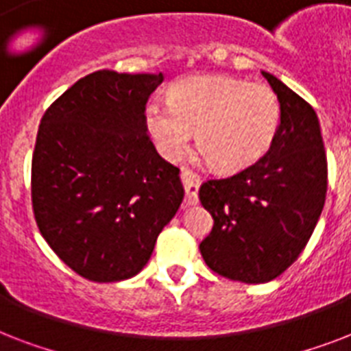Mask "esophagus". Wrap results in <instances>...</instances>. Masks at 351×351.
<instances>
[{
	"label": "esophagus",
	"mask_w": 351,
	"mask_h": 351,
	"mask_svg": "<svg viewBox=\"0 0 351 351\" xmlns=\"http://www.w3.org/2000/svg\"><path fill=\"white\" fill-rule=\"evenodd\" d=\"M182 186H184V191H186V202L187 204H197L198 200V187L202 184V178L193 173L191 169H182L180 173Z\"/></svg>",
	"instance_id": "1"
}]
</instances>
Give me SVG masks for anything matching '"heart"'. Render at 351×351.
I'll use <instances>...</instances> for the list:
<instances>
[{"label": "heart", "mask_w": 351, "mask_h": 351, "mask_svg": "<svg viewBox=\"0 0 351 351\" xmlns=\"http://www.w3.org/2000/svg\"><path fill=\"white\" fill-rule=\"evenodd\" d=\"M167 100L149 104L145 125L169 160L186 153L197 131L198 147L215 169H245L269 151L280 127L275 90L242 78L187 76L171 87Z\"/></svg>", "instance_id": "b5f03b06"}]
</instances>
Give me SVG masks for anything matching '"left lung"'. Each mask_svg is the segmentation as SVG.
<instances>
[{"label": "left lung", "instance_id": "left-lung-1", "mask_svg": "<svg viewBox=\"0 0 351 351\" xmlns=\"http://www.w3.org/2000/svg\"><path fill=\"white\" fill-rule=\"evenodd\" d=\"M262 76L280 101L271 147L250 167L211 178L198 198L213 217L200 242L215 273L245 284L269 282L293 264L321 217L328 187L326 151L313 107L273 74Z\"/></svg>", "mask_w": 351, "mask_h": 351}]
</instances>
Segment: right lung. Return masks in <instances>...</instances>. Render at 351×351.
Instances as JSON below:
<instances>
[{"label": "right lung", "mask_w": 351, "mask_h": 351, "mask_svg": "<svg viewBox=\"0 0 351 351\" xmlns=\"http://www.w3.org/2000/svg\"><path fill=\"white\" fill-rule=\"evenodd\" d=\"M162 82V73L96 71L41 118L30 175L36 224L93 282L142 271L184 198L180 169L156 153L145 125V104Z\"/></svg>", "instance_id": "obj_1"}]
</instances>
